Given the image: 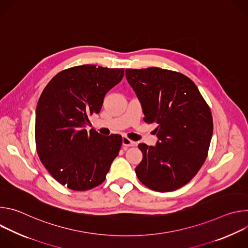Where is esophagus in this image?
Listing matches in <instances>:
<instances>
[{
    "mask_svg": "<svg viewBox=\"0 0 248 248\" xmlns=\"http://www.w3.org/2000/svg\"><path fill=\"white\" fill-rule=\"evenodd\" d=\"M136 143L134 142V141L130 140L128 137L124 136L123 137V146L124 148H126V147H129V146H134Z\"/></svg>",
    "mask_w": 248,
    "mask_h": 248,
    "instance_id": "34e87169",
    "label": "esophagus"
}]
</instances>
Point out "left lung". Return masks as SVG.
Segmentation results:
<instances>
[{"mask_svg":"<svg viewBox=\"0 0 248 248\" xmlns=\"http://www.w3.org/2000/svg\"><path fill=\"white\" fill-rule=\"evenodd\" d=\"M125 77L145 115L157 124L156 146L140 143L143 158L135 168L148 188L167 192L189 183L205 162L213 133V118L194 82L160 67L127 68Z\"/></svg>","mask_w":248,"mask_h":248,"instance_id":"obj_1","label":"left lung"}]
</instances>
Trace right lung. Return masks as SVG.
<instances>
[{
  "instance_id": "obj_1",
  "label": "right lung",
  "mask_w": 248,
  "mask_h": 248,
  "mask_svg": "<svg viewBox=\"0 0 248 248\" xmlns=\"http://www.w3.org/2000/svg\"><path fill=\"white\" fill-rule=\"evenodd\" d=\"M124 68L82 64L62 70L44 88L36 108L35 142L40 161L61 185L76 191L100 186L119 155L122 136L87 131L104 97Z\"/></svg>"
}]
</instances>
